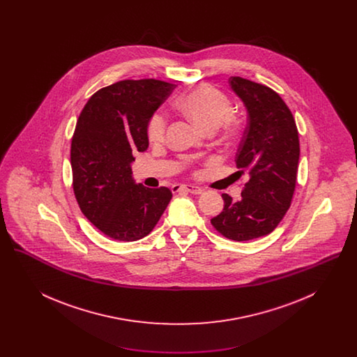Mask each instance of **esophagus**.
I'll use <instances>...</instances> for the list:
<instances>
[{
    "label": "esophagus",
    "mask_w": 357,
    "mask_h": 357,
    "mask_svg": "<svg viewBox=\"0 0 357 357\" xmlns=\"http://www.w3.org/2000/svg\"><path fill=\"white\" fill-rule=\"evenodd\" d=\"M181 190H185L190 194H195V195H199L204 192V190L201 187L194 186V185H174L172 186V192H178Z\"/></svg>",
    "instance_id": "esophagus-1"
}]
</instances>
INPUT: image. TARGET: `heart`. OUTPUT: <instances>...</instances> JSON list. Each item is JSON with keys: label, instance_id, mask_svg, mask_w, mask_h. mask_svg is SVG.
Here are the masks:
<instances>
[{"label": "heart", "instance_id": "1", "mask_svg": "<svg viewBox=\"0 0 357 357\" xmlns=\"http://www.w3.org/2000/svg\"><path fill=\"white\" fill-rule=\"evenodd\" d=\"M175 105L188 119L206 131H214L222 126L226 132H231L237 126L230 99L221 91L208 85L194 88L181 95ZM166 126L167 121L162 114L153 115L147 128L149 139L153 143L162 142Z\"/></svg>", "mask_w": 357, "mask_h": 357}]
</instances>
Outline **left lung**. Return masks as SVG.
I'll return each instance as SVG.
<instances>
[{
	"label": "left lung",
	"mask_w": 357,
	"mask_h": 357,
	"mask_svg": "<svg viewBox=\"0 0 357 357\" xmlns=\"http://www.w3.org/2000/svg\"><path fill=\"white\" fill-rule=\"evenodd\" d=\"M229 84L248 109L236 163L239 175L248 172L249 181L238 202L222 194L223 210L211 225L223 237L239 242L271 234L288 211L297 181L300 140L288 105L272 88L239 76H231Z\"/></svg>",
	"instance_id": "1"
}]
</instances>
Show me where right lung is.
I'll return each instance as SVG.
<instances>
[{
  "instance_id": "1",
  "label": "right lung",
  "mask_w": 357,
  "mask_h": 357,
  "mask_svg": "<svg viewBox=\"0 0 357 357\" xmlns=\"http://www.w3.org/2000/svg\"><path fill=\"white\" fill-rule=\"evenodd\" d=\"M175 85L123 80L91 96L70 144L73 191L82 213L107 237L132 242L149 236L171 201L170 188L135 183L132 153L149 147L147 127Z\"/></svg>"
}]
</instances>
